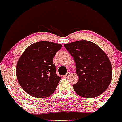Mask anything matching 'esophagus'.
I'll return each instance as SVG.
<instances>
[{"label":"esophagus","instance_id":"34e87169","mask_svg":"<svg viewBox=\"0 0 122 122\" xmlns=\"http://www.w3.org/2000/svg\"><path fill=\"white\" fill-rule=\"evenodd\" d=\"M69 75H70V72H67L65 75H64L63 77L64 78H68V77L69 76Z\"/></svg>","mask_w":122,"mask_h":122}]
</instances>
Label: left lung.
<instances>
[{"instance_id":"obj_1","label":"left lung","mask_w":122,"mask_h":122,"mask_svg":"<svg viewBox=\"0 0 122 122\" xmlns=\"http://www.w3.org/2000/svg\"><path fill=\"white\" fill-rule=\"evenodd\" d=\"M64 46L74 58L79 78L73 85L74 92L85 98L102 94L112 80V65L105 51L87 40L65 44Z\"/></svg>"}]
</instances>
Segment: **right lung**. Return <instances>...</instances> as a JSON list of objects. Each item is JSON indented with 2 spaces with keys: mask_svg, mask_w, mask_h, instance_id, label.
<instances>
[{
  "mask_svg": "<svg viewBox=\"0 0 122 122\" xmlns=\"http://www.w3.org/2000/svg\"><path fill=\"white\" fill-rule=\"evenodd\" d=\"M61 44L38 42L28 46L18 59L16 76L22 89L36 98H46L53 93L61 78L53 64Z\"/></svg>",
  "mask_w": 122,
  "mask_h": 122,
  "instance_id": "obj_1",
  "label": "right lung"
}]
</instances>
